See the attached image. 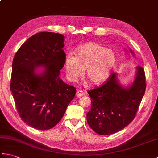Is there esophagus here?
I'll list each match as a JSON object with an SVG mask.
<instances>
[{"mask_svg":"<svg viewBox=\"0 0 158 158\" xmlns=\"http://www.w3.org/2000/svg\"><path fill=\"white\" fill-rule=\"evenodd\" d=\"M83 95H84V94H83V91H81V90H77L76 92V96L77 98H80V97L83 96Z\"/></svg>","mask_w":158,"mask_h":158,"instance_id":"esophagus-1","label":"esophagus"}]
</instances>
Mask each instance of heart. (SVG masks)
<instances>
[{"label":"heart","instance_id":"heart-1","mask_svg":"<svg viewBox=\"0 0 158 158\" xmlns=\"http://www.w3.org/2000/svg\"><path fill=\"white\" fill-rule=\"evenodd\" d=\"M116 63V55L111 49L94 42L79 46L75 56H68L64 65L68 78L75 81L84 71L85 80L92 85H100L109 78Z\"/></svg>","mask_w":158,"mask_h":158}]
</instances>
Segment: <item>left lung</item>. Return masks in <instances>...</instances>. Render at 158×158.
<instances>
[{"instance_id":"1","label":"left lung","mask_w":158,"mask_h":158,"mask_svg":"<svg viewBox=\"0 0 158 158\" xmlns=\"http://www.w3.org/2000/svg\"><path fill=\"white\" fill-rule=\"evenodd\" d=\"M129 52L135 56L132 49ZM117 75L112 73L105 84L88 92L92 106L87 113V121L100 135L116 133L128 125L135 118L145 94V75L142 67H136L135 79L127 86L121 84Z\"/></svg>"}]
</instances>
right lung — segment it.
<instances>
[{"mask_svg": "<svg viewBox=\"0 0 158 158\" xmlns=\"http://www.w3.org/2000/svg\"><path fill=\"white\" fill-rule=\"evenodd\" d=\"M64 41L61 34L39 32L23 43L13 58L10 89L20 117L33 128L54 127L75 97V88L59 77L66 59Z\"/></svg>", "mask_w": 158, "mask_h": 158, "instance_id": "1", "label": "right lung"}]
</instances>
